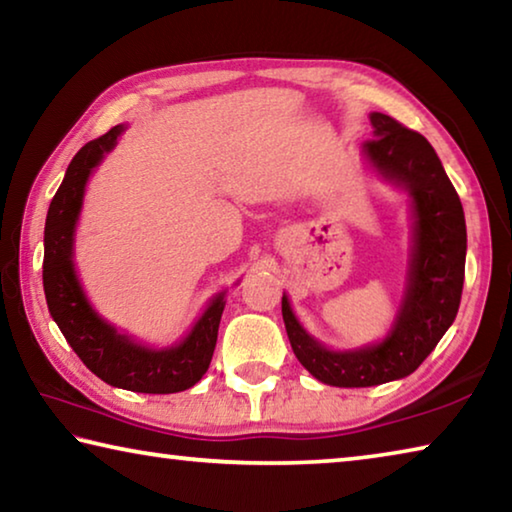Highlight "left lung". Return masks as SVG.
I'll list each match as a JSON object with an SVG mask.
<instances>
[{
  "mask_svg": "<svg viewBox=\"0 0 512 512\" xmlns=\"http://www.w3.org/2000/svg\"><path fill=\"white\" fill-rule=\"evenodd\" d=\"M375 140L363 155L381 176L404 187L413 203L409 282L393 329L381 343L334 352L309 336L282 296V318L293 354L318 381L366 388L402 379L420 366L454 323L465 280V214L433 146L393 117L372 112Z\"/></svg>",
  "mask_w": 512,
  "mask_h": 512,
  "instance_id": "obj_1",
  "label": "left lung"
}]
</instances>
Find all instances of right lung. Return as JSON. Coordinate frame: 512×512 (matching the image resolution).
Returning a JSON list of instances; mask_svg holds the SVG:
<instances>
[{"label":"right lung","mask_w":512,"mask_h":512,"mask_svg":"<svg viewBox=\"0 0 512 512\" xmlns=\"http://www.w3.org/2000/svg\"><path fill=\"white\" fill-rule=\"evenodd\" d=\"M124 126L110 128L106 135L83 146L69 162L45 223V262L42 287L51 318L94 375L110 386L133 393L167 395L192 388L210 368L216 348L225 291L214 296L203 316L196 320L185 341L164 350L135 343L131 336L117 332L106 323L85 298L74 271V230L79 221L85 183L92 169L112 151Z\"/></svg>","instance_id":"add662e5"}]
</instances>
